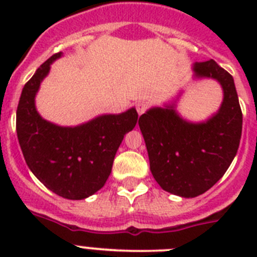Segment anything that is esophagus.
I'll return each mask as SVG.
<instances>
[{
	"label": "esophagus",
	"mask_w": 257,
	"mask_h": 257,
	"mask_svg": "<svg viewBox=\"0 0 257 257\" xmlns=\"http://www.w3.org/2000/svg\"><path fill=\"white\" fill-rule=\"evenodd\" d=\"M147 108H148V103H145V101H139L136 104V110H138L139 114H143L147 110Z\"/></svg>",
	"instance_id": "1"
}]
</instances>
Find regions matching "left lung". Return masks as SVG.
Returning <instances> with one entry per match:
<instances>
[{
    "instance_id": "left-lung-1",
    "label": "left lung",
    "mask_w": 257,
    "mask_h": 257,
    "mask_svg": "<svg viewBox=\"0 0 257 257\" xmlns=\"http://www.w3.org/2000/svg\"><path fill=\"white\" fill-rule=\"evenodd\" d=\"M194 78L220 83L222 101L206 121L192 122L176 110V100L148 109L139 118L151 171L166 192L194 198L213 187L234 160L242 135V110L234 79L212 59L194 63ZM179 99V97H178Z\"/></svg>"
}]
</instances>
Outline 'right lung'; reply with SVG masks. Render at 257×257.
Masks as SVG:
<instances>
[{
  "label": "right lung",
  "instance_id": "right-lung-1",
  "mask_svg": "<svg viewBox=\"0 0 257 257\" xmlns=\"http://www.w3.org/2000/svg\"><path fill=\"white\" fill-rule=\"evenodd\" d=\"M58 52L33 74L20 95L17 134L29 170L47 189L67 199H85L104 187L126 133L138 122L135 108L101 114L78 126L46 121L36 108V95Z\"/></svg>",
  "mask_w": 257,
  "mask_h": 257
}]
</instances>
